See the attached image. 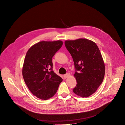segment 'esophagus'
Wrapping results in <instances>:
<instances>
[{
  "label": "esophagus",
  "instance_id": "obj_1",
  "mask_svg": "<svg viewBox=\"0 0 125 125\" xmlns=\"http://www.w3.org/2000/svg\"><path fill=\"white\" fill-rule=\"evenodd\" d=\"M68 76H69V74L67 73V74H65L63 75V77H64V78H66Z\"/></svg>",
  "mask_w": 125,
  "mask_h": 125
}]
</instances>
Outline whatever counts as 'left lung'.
<instances>
[{
    "mask_svg": "<svg viewBox=\"0 0 125 125\" xmlns=\"http://www.w3.org/2000/svg\"><path fill=\"white\" fill-rule=\"evenodd\" d=\"M65 46L74 63L77 84L73 92L82 97L95 92L105 75V64L96 44L86 39L66 41Z\"/></svg>",
    "mask_w": 125,
    "mask_h": 125,
    "instance_id": "left-lung-1",
    "label": "left lung"
}]
</instances>
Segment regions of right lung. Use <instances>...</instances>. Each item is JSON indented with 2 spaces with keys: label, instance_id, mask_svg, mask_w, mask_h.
I'll return each instance as SVG.
<instances>
[{
  "label": "right lung",
  "instance_id": "obj_1",
  "mask_svg": "<svg viewBox=\"0 0 125 125\" xmlns=\"http://www.w3.org/2000/svg\"><path fill=\"white\" fill-rule=\"evenodd\" d=\"M62 42L42 41L31 47L24 62L22 75L26 84L37 98L47 100L56 93L62 79L52 70V58Z\"/></svg>",
  "mask_w": 125,
  "mask_h": 125
}]
</instances>
